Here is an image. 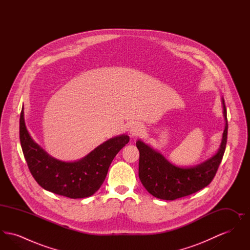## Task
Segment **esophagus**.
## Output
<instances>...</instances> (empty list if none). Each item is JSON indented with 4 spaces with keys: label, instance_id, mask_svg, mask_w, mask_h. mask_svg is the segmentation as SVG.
<instances>
[{
    "label": "esophagus",
    "instance_id": "obj_1",
    "mask_svg": "<svg viewBox=\"0 0 250 250\" xmlns=\"http://www.w3.org/2000/svg\"><path fill=\"white\" fill-rule=\"evenodd\" d=\"M143 126L141 124H133L130 126L129 129V133H130L132 137H136V136H140L143 133Z\"/></svg>",
    "mask_w": 250,
    "mask_h": 250
}]
</instances>
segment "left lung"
<instances>
[{
    "label": "left lung",
    "mask_w": 250,
    "mask_h": 250,
    "mask_svg": "<svg viewBox=\"0 0 250 250\" xmlns=\"http://www.w3.org/2000/svg\"><path fill=\"white\" fill-rule=\"evenodd\" d=\"M221 101L225 120L221 143L216 154L201 164L193 167L175 166L148 144L141 140L137 141L136 145L140 151L139 177L151 195L160 200L173 201L201 190L212 182L226 149L227 109L224 98Z\"/></svg>",
    "instance_id": "1"
}]
</instances>
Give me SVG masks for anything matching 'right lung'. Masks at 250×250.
I'll use <instances>...</instances> for the list:
<instances>
[{
  "instance_id": "1",
  "label": "right lung",
  "mask_w": 250,
  "mask_h": 250,
  "mask_svg": "<svg viewBox=\"0 0 250 250\" xmlns=\"http://www.w3.org/2000/svg\"><path fill=\"white\" fill-rule=\"evenodd\" d=\"M20 140L28 167L40 187L63 197L83 199L100 188L113 158L128 143L129 137L125 134L113 137L80 160L62 161L48 155L32 139L26 128L22 107Z\"/></svg>"
}]
</instances>
